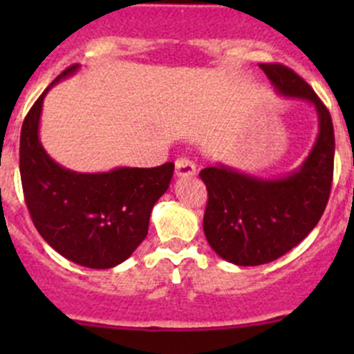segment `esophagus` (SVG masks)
I'll use <instances>...</instances> for the list:
<instances>
[{"label": "esophagus", "instance_id": "34e87169", "mask_svg": "<svg viewBox=\"0 0 354 354\" xmlns=\"http://www.w3.org/2000/svg\"><path fill=\"white\" fill-rule=\"evenodd\" d=\"M174 166H176V176L178 178H190L197 173V167H195V164L192 162L190 159H187V157H180V159L174 162Z\"/></svg>", "mask_w": 354, "mask_h": 354}]
</instances>
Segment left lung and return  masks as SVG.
Returning <instances> with one entry per match:
<instances>
[{
  "label": "left lung",
  "instance_id": "8db88e82",
  "mask_svg": "<svg viewBox=\"0 0 354 354\" xmlns=\"http://www.w3.org/2000/svg\"><path fill=\"white\" fill-rule=\"evenodd\" d=\"M277 94L310 102L319 135L308 157L286 176L259 178L216 164L200 171L209 200L203 233L210 248L234 266H262L308 236L329 202L334 174V127L329 109L291 68L260 65Z\"/></svg>",
  "mask_w": 354,
  "mask_h": 354
}]
</instances>
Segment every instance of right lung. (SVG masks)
I'll return each instance as SVG.
<instances>
[{
    "label": "right lung",
    "mask_w": 354,
    "mask_h": 354,
    "mask_svg": "<svg viewBox=\"0 0 354 354\" xmlns=\"http://www.w3.org/2000/svg\"><path fill=\"white\" fill-rule=\"evenodd\" d=\"M66 68L25 116L20 133V176L32 223L46 243L70 262L111 269L145 240L152 207L166 194L174 164L116 167L108 173H77L49 157L39 140L42 102Z\"/></svg>",
    "instance_id": "obj_1"
}]
</instances>
